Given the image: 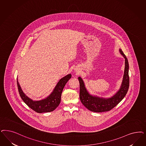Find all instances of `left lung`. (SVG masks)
Returning a JSON list of instances; mask_svg holds the SVG:
<instances>
[{
	"mask_svg": "<svg viewBox=\"0 0 146 146\" xmlns=\"http://www.w3.org/2000/svg\"><path fill=\"white\" fill-rule=\"evenodd\" d=\"M119 52L125 59L124 75L120 89L112 97L105 98L90 94L85 88L83 80L80 77H78L80 85V98L81 103L91 111L94 112L109 111L117 105L127 94L129 85V77L128 75L129 64L127 57L122 50L120 49Z\"/></svg>",
	"mask_w": 146,
	"mask_h": 146,
	"instance_id": "1",
	"label": "left lung"
}]
</instances>
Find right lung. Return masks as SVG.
<instances>
[{
    "label": "right lung",
    "instance_id": "obj_1",
    "mask_svg": "<svg viewBox=\"0 0 146 146\" xmlns=\"http://www.w3.org/2000/svg\"><path fill=\"white\" fill-rule=\"evenodd\" d=\"M71 77V75L68 74L62 78L57 83L51 94L47 98L40 100H33L25 94L19 85L17 78V85L19 94L24 103L36 112L40 113L50 112L55 110L59 105L61 102L62 91L66 83L70 79Z\"/></svg>",
    "mask_w": 146,
    "mask_h": 146
}]
</instances>
